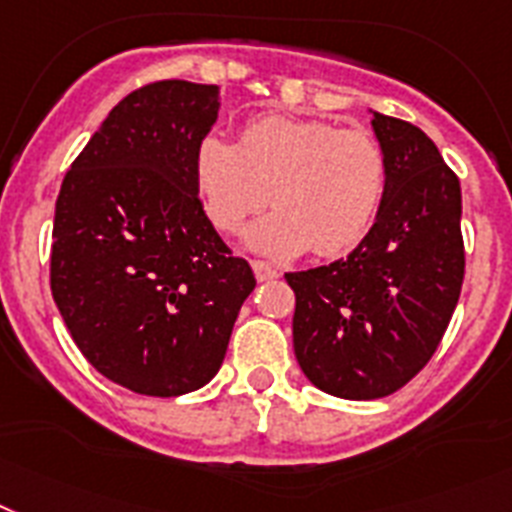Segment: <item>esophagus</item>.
Returning a JSON list of instances; mask_svg holds the SVG:
<instances>
[{
	"label": "esophagus",
	"mask_w": 512,
	"mask_h": 512,
	"mask_svg": "<svg viewBox=\"0 0 512 512\" xmlns=\"http://www.w3.org/2000/svg\"><path fill=\"white\" fill-rule=\"evenodd\" d=\"M252 270H255V278L260 283H263V281H273V278L281 276V273H278V270L273 268V265L263 263V260H255V263H252Z\"/></svg>",
	"instance_id": "obj_1"
}]
</instances>
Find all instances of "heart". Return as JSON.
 I'll list each match as a JSON object with an SVG mask.
<instances>
[{"label":"heart","mask_w":512,"mask_h":512,"mask_svg":"<svg viewBox=\"0 0 512 512\" xmlns=\"http://www.w3.org/2000/svg\"><path fill=\"white\" fill-rule=\"evenodd\" d=\"M195 182L210 221L221 231L263 210L244 242L270 257H294L309 247L341 255L372 229L388 192V156L369 132L343 130L320 119L257 117L242 140L208 132L195 150Z\"/></svg>","instance_id":"1"}]
</instances>
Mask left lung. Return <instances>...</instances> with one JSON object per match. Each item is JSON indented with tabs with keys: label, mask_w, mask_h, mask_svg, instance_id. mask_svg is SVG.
I'll return each mask as SVG.
<instances>
[{
	"label": "left lung",
	"mask_w": 512,
	"mask_h": 512,
	"mask_svg": "<svg viewBox=\"0 0 512 512\" xmlns=\"http://www.w3.org/2000/svg\"><path fill=\"white\" fill-rule=\"evenodd\" d=\"M388 192L346 260L286 273L294 354L315 388L372 401L432 359L463 283L461 182L419 127L372 111Z\"/></svg>",
	"instance_id": "obj_1"
}]
</instances>
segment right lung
I'll return each mask as SVG.
<instances>
[{"label":"right lung","instance_id":"right-lung-1","mask_svg":"<svg viewBox=\"0 0 512 512\" xmlns=\"http://www.w3.org/2000/svg\"><path fill=\"white\" fill-rule=\"evenodd\" d=\"M218 109V85L132 90L59 190L51 294L85 359L132 393L171 398L208 385L255 289L195 182L197 143Z\"/></svg>","mask_w":512,"mask_h":512}]
</instances>
